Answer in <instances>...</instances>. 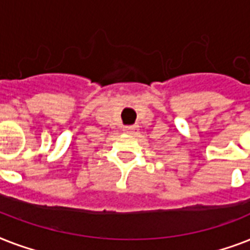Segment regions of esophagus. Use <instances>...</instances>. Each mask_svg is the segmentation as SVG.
I'll return each instance as SVG.
<instances>
[{"label": "esophagus", "instance_id": "obj_1", "mask_svg": "<svg viewBox=\"0 0 250 250\" xmlns=\"http://www.w3.org/2000/svg\"><path fill=\"white\" fill-rule=\"evenodd\" d=\"M125 133H135L137 132V125H128V127H125Z\"/></svg>", "mask_w": 250, "mask_h": 250}]
</instances>
